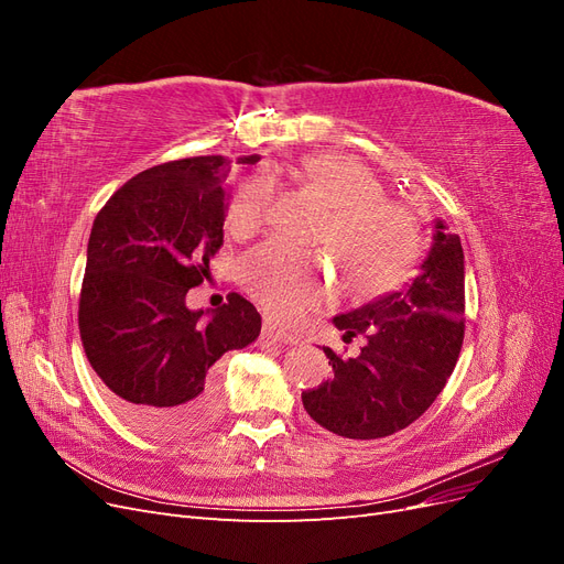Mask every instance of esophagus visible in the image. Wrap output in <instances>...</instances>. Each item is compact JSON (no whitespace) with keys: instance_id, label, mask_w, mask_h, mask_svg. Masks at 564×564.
I'll return each mask as SVG.
<instances>
[{"instance_id":"1","label":"esophagus","mask_w":564,"mask_h":564,"mask_svg":"<svg viewBox=\"0 0 564 564\" xmlns=\"http://www.w3.org/2000/svg\"><path fill=\"white\" fill-rule=\"evenodd\" d=\"M263 336L275 338V340H280V344H286V346H296V344H299V336L289 334V332H282V329L275 327V324H272V322H263Z\"/></svg>"}]
</instances>
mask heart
I'll use <instances>...</instances> for the list:
<instances>
[{
    "label": "heart",
    "mask_w": 564,
    "mask_h": 564,
    "mask_svg": "<svg viewBox=\"0 0 564 564\" xmlns=\"http://www.w3.org/2000/svg\"><path fill=\"white\" fill-rule=\"evenodd\" d=\"M294 174L332 207L319 240L344 263L352 292L383 294L409 275L423 247L421 224L412 209L386 197L381 181L365 164L344 155H311L301 160ZM272 197L275 183L268 174L245 178L228 207L230 230H259ZM240 280L247 294L278 322H299L332 296L324 256L284 240L251 249L240 263Z\"/></svg>",
    "instance_id": "1"
}]
</instances>
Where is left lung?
<instances>
[{
  "label": "left lung",
  "instance_id": "obj_1",
  "mask_svg": "<svg viewBox=\"0 0 564 564\" xmlns=\"http://www.w3.org/2000/svg\"><path fill=\"white\" fill-rule=\"evenodd\" d=\"M466 275L458 235L435 220L433 247L414 282L334 317L344 340L365 336L357 357L324 348L334 377L301 400L322 429L377 440L414 423L445 388L466 332Z\"/></svg>",
  "mask_w": 564,
  "mask_h": 564
}]
</instances>
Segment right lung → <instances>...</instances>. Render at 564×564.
<instances>
[{"label": "right lung", "mask_w": 564, "mask_h": 564, "mask_svg": "<svg viewBox=\"0 0 564 564\" xmlns=\"http://www.w3.org/2000/svg\"><path fill=\"white\" fill-rule=\"evenodd\" d=\"M228 172L220 155L158 164L119 187L94 220L82 346L115 412L150 435L204 429L220 406L218 360L261 334L259 311L235 292L209 319L185 305L224 247Z\"/></svg>", "instance_id": "obj_1"}]
</instances>
